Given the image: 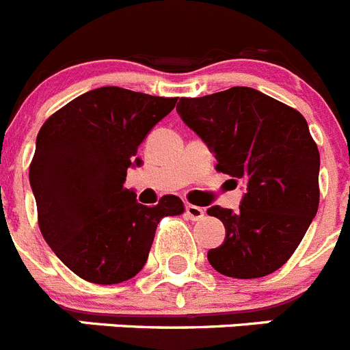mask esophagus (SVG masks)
Returning a JSON list of instances; mask_svg holds the SVG:
<instances>
[{
	"label": "esophagus",
	"instance_id": "obj_1",
	"mask_svg": "<svg viewBox=\"0 0 350 350\" xmlns=\"http://www.w3.org/2000/svg\"><path fill=\"white\" fill-rule=\"evenodd\" d=\"M185 213H187L188 218L193 219V221H198V219L204 218V209H202V207L191 206V204H187V207H185Z\"/></svg>",
	"mask_w": 350,
	"mask_h": 350
}]
</instances>
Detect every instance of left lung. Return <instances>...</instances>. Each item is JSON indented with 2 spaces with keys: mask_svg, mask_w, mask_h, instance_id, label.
Here are the masks:
<instances>
[{
  "mask_svg": "<svg viewBox=\"0 0 350 350\" xmlns=\"http://www.w3.org/2000/svg\"><path fill=\"white\" fill-rule=\"evenodd\" d=\"M176 111L207 144L216 169L244 185L239 211L207 209L226 234L207 253L213 269L235 279L281 269L319 207V150L307 120L250 87L181 97Z\"/></svg>",
  "mask_w": 350,
  "mask_h": 350,
  "instance_id": "8db88e82",
  "label": "left lung"
}]
</instances>
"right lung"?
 <instances>
[{
    "instance_id": "add662e5",
    "label": "right lung",
    "mask_w": 350,
    "mask_h": 350,
    "mask_svg": "<svg viewBox=\"0 0 350 350\" xmlns=\"http://www.w3.org/2000/svg\"><path fill=\"white\" fill-rule=\"evenodd\" d=\"M178 97L120 87L85 92L53 113L36 137L29 183L46 244L78 277L118 284L141 272L163 216L185 211L163 195L146 207L124 188L137 148Z\"/></svg>"
}]
</instances>
